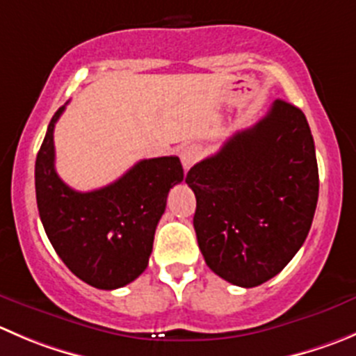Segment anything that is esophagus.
I'll use <instances>...</instances> for the list:
<instances>
[{"instance_id": "1", "label": "esophagus", "mask_w": 356, "mask_h": 356, "mask_svg": "<svg viewBox=\"0 0 356 356\" xmlns=\"http://www.w3.org/2000/svg\"><path fill=\"white\" fill-rule=\"evenodd\" d=\"M200 154H202V149H200L196 144H188V146H184L181 149V161H182V167H184V170H188L191 165H195L196 161H198Z\"/></svg>"}]
</instances>
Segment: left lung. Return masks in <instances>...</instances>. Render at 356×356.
I'll use <instances>...</instances> for the list:
<instances>
[{
	"label": "left lung",
	"mask_w": 356,
	"mask_h": 356,
	"mask_svg": "<svg viewBox=\"0 0 356 356\" xmlns=\"http://www.w3.org/2000/svg\"><path fill=\"white\" fill-rule=\"evenodd\" d=\"M207 266L238 287H257L298 254L318 202L315 143L305 113L285 101L240 130L186 175Z\"/></svg>",
	"instance_id": "8db88e82"
}]
</instances>
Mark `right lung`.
<instances>
[{
	"instance_id": "1",
	"label": "right lung",
	"mask_w": 356,
	"mask_h": 356,
	"mask_svg": "<svg viewBox=\"0 0 356 356\" xmlns=\"http://www.w3.org/2000/svg\"><path fill=\"white\" fill-rule=\"evenodd\" d=\"M64 109L51 118L34 167L44 233L79 280L102 291L125 287L147 268L168 191L184 170L177 156L151 158L106 188L74 191L55 172L54 129Z\"/></svg>"
}]
</instances>
